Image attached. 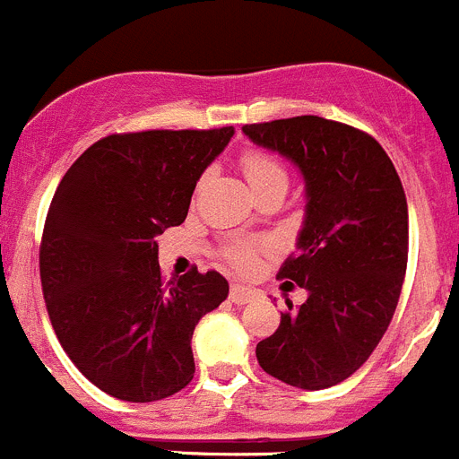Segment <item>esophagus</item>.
<instances>
[{
	"instance_id": "esophagus-1",
	"label": "esophagus",
	"mask_w": 459,
	"mask_h": 459,
	"mask_svg": "<svg viewBox=\"0 0 459 459\" xmlns=\"http://www.w3.org/2000/svg\"><path fill=\"white\" fill-rule=\"evenodd\" d=\"M259 296L257 290H253V287H246V285H232L230 287V301L232 303H250L255 301Z\"/></svg>"
}]
</instances>
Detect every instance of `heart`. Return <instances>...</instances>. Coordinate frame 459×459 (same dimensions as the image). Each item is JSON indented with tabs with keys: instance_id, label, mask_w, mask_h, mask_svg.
Instances as JSON below:
<instances>
[{
	"instance_id": "b5f03b06",
	"label": "heart",
	"mask_w": 459,
	"mask_h": 459,
	"mask_svg": "<svg viewBox=\"0 0 459 459\" xmlns=\"http://www.w3.org/2000/svg\"><path fill=\"white\" fill-rule=\"evenodd\" d=\"M241 169L246 179L250 181L253 190L264 188L271 184L287 186V168L275 153L264 152V149H246L241 153ZM269 241H248V238H232L222 246L221 255L227 264L241 273H250L257 269L262 255L269 253Z\"/></svg>"
}]
</instances>
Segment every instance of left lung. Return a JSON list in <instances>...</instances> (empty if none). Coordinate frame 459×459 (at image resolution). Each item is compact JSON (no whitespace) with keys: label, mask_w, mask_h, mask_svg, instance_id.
I'll use <instances>...</instances> for the list:
<instances>
[{"label":"left lung","mask_w":459,"mask_h":459,"mask_svg":"<svg viewBox=\"0 0 459 459\" xmlns=\"http://www.w3.org/2000/svg\"><path fill=\"white\" fill-rule=\"evenodd\" d=\"M243 133L299 165L306 177V222L299 250L280 266L307 301L280 312L275 333L257 344L266 375L319 391L354 375L395 315L409 255L403 181L379 142L324 117L246 124Z\"/></svg>","instance_id":"obj_1"}]
</instances>
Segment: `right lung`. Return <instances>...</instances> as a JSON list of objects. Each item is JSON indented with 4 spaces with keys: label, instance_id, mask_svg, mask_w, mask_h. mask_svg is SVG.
I'll use <instances>...</instances> for the list:
<instances>
[{
    "label": "right lung",
    "instance_id": "right-lung-1",
    "mask_svg": "<svg viewBox=\"0 0 459 459\" xmlns=\"http://www.w3.org/2000/svg\"><path fill=\"white\" fill-rule=\"evenodd\" d=\"M232 135V126L115 133L56 186L39 250L43 299L68 359L108 395L156 403L193 379V331L230 285L197 269L165 280L156 237L186 221L195 184Z\"/></svg>",
    "mask_w": 459,
    "mask_h": 459
}]
</instances>
